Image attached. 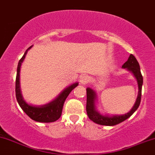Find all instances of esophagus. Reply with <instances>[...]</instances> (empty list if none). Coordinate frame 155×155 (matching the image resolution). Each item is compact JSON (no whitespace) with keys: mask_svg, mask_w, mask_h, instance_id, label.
Returning <instances> with one entry per match:
<instances>
[{"mask_svg":"<svg viewBox=\"0 0 155 155\" xmlns=\"http://www.w3.org/2000/svg\"><path fill=\"white\" fill-rule=\"evenodd\" d=\"M90 81V77L89 76L84 75L81 77H80V83L81 84H87L88 81Z\"/></svg>","mask_w":155,"mask_h":155,"instance_id":"obj_1","label":"esophagus"}]
</instances>
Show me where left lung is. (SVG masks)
Returning a JSON list of instances; mask_svg holds the SVG:
<instances>
[{
  "mask_svg": "<svg viewBox=\"0 0 155 155\" xmlns=\"http://www.w3.org/2000/svg\"><path fill=\"white\" fill-rule=\"evenodd\" d=\"M122 68L127 69L130 71L137 80V86H138V93L136 101L134 104L133 107L131 109L129 113L124 114V115H110L106 114L103 115L101 114L96 110V102L97 96L96 91H93L91 87H87V106L86 110L88 117L93 120L94 123L104 126H114L118 124L121 122L124 121L127 118H129L138 108L140 103L141 99V91H142L143 85V76L140 73V65L138 62L132 54H130L128 60L122 65Z\"/></svg>",
  "mask_w": 155,
  "mask_h": 155,
  "instance_id": "obj_1",
  "label": "left lung"
}]
</instances>
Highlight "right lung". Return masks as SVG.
Returning a JSON list of instances; mask_svg holds the SVG:
<instances>
[{
    "mask_svg": "<svg viewBox=\"0 0 155 155\" xmlns=\"http://www.w3.org/2000/svg\"><path fill=\"white\" fill-rule=\"evenodd\" d=\"M32 46L33 45L30 46L25 51L24 55L23 56V57L20 59L19 62H18L16 81H15V94H16L17 101H18L22 110L32 120L37 122H42V123H50V122L56 121L60 118L61 115H62L63 104L68 96L76 87L78 86L79 83L75 82L65 87L54 100L45 104L35 106V105L29 104L27 103L23 99V97L21 93V90H20V67H21V64L24 60L25 56H26L27 52L29 49L31 48Z\"/></svg>",
    "mask_w": 155,
    "mask_h": 155,
    "instance_id": "right-lung-1",
    "label": "right lung"
}]
</instances>
